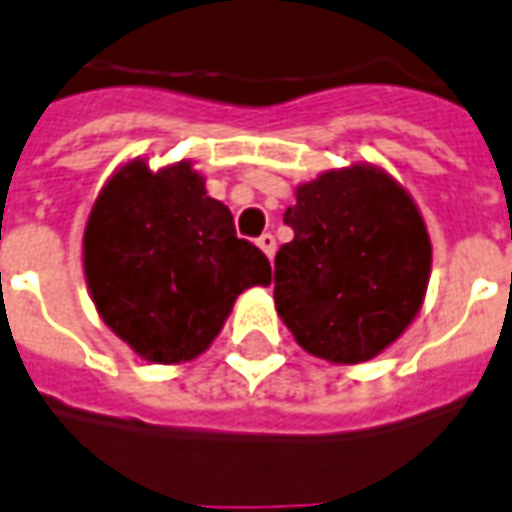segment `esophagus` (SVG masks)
<instances>
[{
    "instance_id": "esophagus-1",
    "label": "esophagus",
    "mask_w": 512,
    "mask_h": 512,
    "mask_svg": "<svg viewBox=\"0 0 512 512\" xmlns=\"http://www.w3.org/2000/svg\"><path fill=\"white\" fill-rule=\"evenodd\" d=\"M257 246H260V249L266 252L268 260H271V257H274V252H276V238L271 236V233H263V236L257 238Z\"/></svg>"
}]
</instances>
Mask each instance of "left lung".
Returning <instances> with one entry per match:
<instances>
[{
	"instance_id": "obj_1",
	"label": "left lung",
	"mask_w": 512,
	"mask_h": 512,
	"mask_svg": "<svg viewBox=\"0 0 512 512\" xmlns=\"http://www.w3.org/2000/svg\"><path fill=\"white\" fill-rule=\"evenodd\" d=\"M293 241L274 263L276 312L306 352L331 363L380 355L415 320L431 274L418 206L372 165L328 170L295 189Z\"/></svg>"
}]
</instances>
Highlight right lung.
Returning <instances> with one entry per match:
<instances>
[{"mask_svg":"<svg viewBox=\"0 0 512 512\" xmlns=\"http://www.w3.org/2000/svg\"><path fill=\"white\" fill-rule=\"evenodd\" d=\"M97 312L151 363L192 361L214 342L246 287L271 285L268 257L236 236L189 162H127L102 187L83 233Z\"/></svg>","mask_w":512,"mask_h":512,"instance_id":"1","label":"right lung"}]
</instances>
